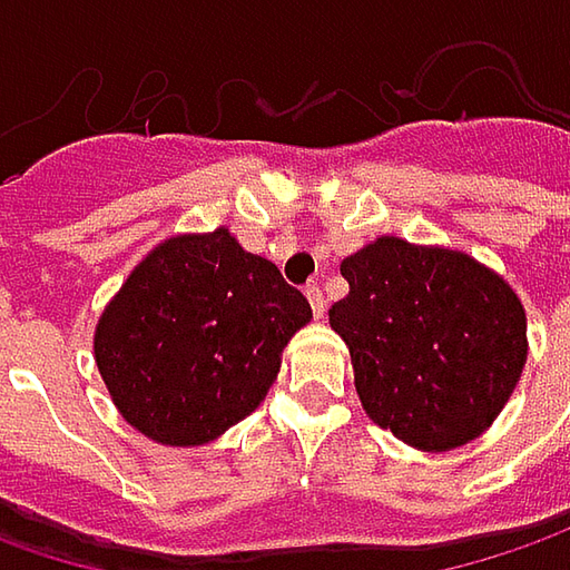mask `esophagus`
<instances>
[{
    "label": "esophagus",
    "instance_id": "34e87169",
    "mask_svg": "<svg viewBox=\"0 0 570 570\" xmlns=\"http://www.w3.org/2000/svg\"><path fill=\"white\" fill-rule=\"evenodd\" d=\"M304 295H307V301H311V311H314V317H323L326 314V297H323V292H320L317 285H307L304 288Z\"/></svg>",
    "mask_w": 570,
    "mask_h": 570
}]
</instances>
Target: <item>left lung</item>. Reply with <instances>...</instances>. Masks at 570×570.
I'll use <instances>...</instances> for the list:
<instances>
[{
  "label": "left lung",
  "mask_w": 570,
  "mask_h": 570,
  "mask_svg": "<svg viewBox=\"0 0 570 570\" xmlns=\"http://www.w3.org/2000/svg\"><path fill=\"white\" fill-rule=\"evenodd\" d=\"M333 304L374 425L428 453L489 431L527 364V311L504 275L470 253L381 234L342 259Z\"/></svg>",
  "instance_id": "1"
}]
</instances>
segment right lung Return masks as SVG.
<instances>
[{
    "mask_svg": "<svg viewBox=\"0 0 570 570\" xmlns=\"http://www.w3.org/2000/svg\"><path fill=\"white\" fill-rule=\"evenodd\" d=\"M311 304L228 228L170 234L95 326L100 381L122 419L165 448H203L266 400Z\"/></svg>",
    "mask_w": 570,
    "mask_h": 570,
    "instance_id": "right-lung-1",
    "label": "right lung"
}]
</instances>
